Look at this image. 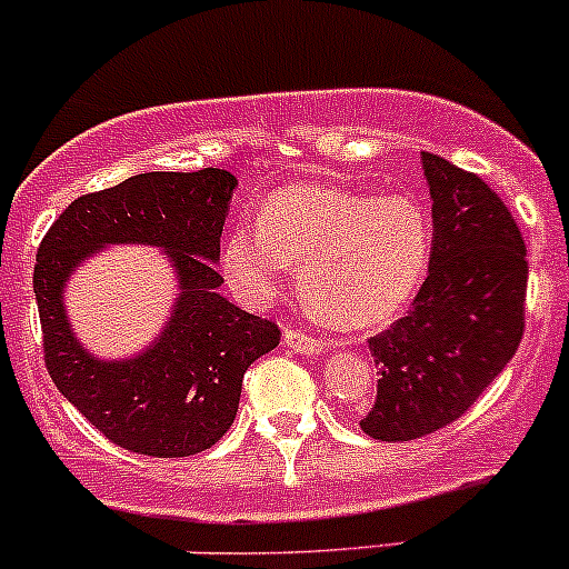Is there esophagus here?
<instances>
[{
  "label": "esophagus",
  "instance_id": "esophagus-1",
  "mask_svg": "<svg viewBox=\"0 0 569 569\" xmlns=\"http://www.w3.org/2000/svg\"><path fill=\"white\" fill-rule=\"evenodd\" d=\"M283 343L289 349H295L297 355H306V358H319V355L325 352V343L317 341V338L306 336V332H300V330H286Z\"/></svg>",
  "mask_w": 569,
  "mask_h": 569
}]
</instances>
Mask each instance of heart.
Listing matches in <instances>:
<instances>
[{"instance_id": "1", "label": "heart", "mask_w": 569, "mask_h": 569, "mask_svg": "<svg viewBox=\"0 0 569 569\" xmlns=\"http://www.w3.org/2000/svg\"><path fill=\"white\" fill-rule=\"evenodd\" d=\"M432 261V214L416 194H366L295 183L261 206L258 222L228 233L220 267L233 295L269 306L295 263L311 308L343 330H371L399 317Z\"/></svg>"}]
</instances>
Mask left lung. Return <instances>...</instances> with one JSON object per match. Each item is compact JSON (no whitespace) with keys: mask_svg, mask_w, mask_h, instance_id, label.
<instances>
[{"mask_svg":"<svg viewBox=\"0 0 569 569\" xmlns=\"http://www.w3.org/2000/svg\"><path fill=\"white\" fill-rule=\"evenodd\" d=\"M432 198V261L412 311L371 338L377 399L369 438L401 443L462 416L523 338L529 261L518 222L479 176L421 153Z\"/></svg>","mask_w":569,"mask_h":569,"instance_id":"8db88e82","label":"left lung"}]
</instances>
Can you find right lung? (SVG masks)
Returning a JSON list of instances; mask_svg holds the SVG:
<instances>
[{
    "instance_id": "add662e5",
    "label": "right lung",
    "mask_w": 569,
    "mask_h": 569,
    "mask_svg": "<svg viewBox=\"0 0 569 569\" xmlns=\"http://www.w3.org/2000/svg\"><path fill=\"white\" fill-rule=\"evenodd\" d=\"M237 176L140 173L73 200L38 248L36 289L46 369L104 438L146 457H189L231 429L250 363L272 352L280 330L220 295V237ZM112 243L163 250L177 300L160 336L129 359H99L64 311L70 274Z\"/></svg>"
}]
</instances>
